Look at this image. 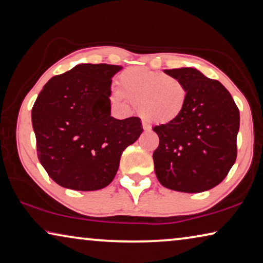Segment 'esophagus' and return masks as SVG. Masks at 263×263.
Segmentation results:
<instances>
[{"label":"esophagus","mask_w":263,"mask_h":263,"mask_svg":"<svg viewBox=\"0 0 263 263\" xmlns=\"http://www.w3.org/2000/svg\"><path fill=\"white\" fill-rule=\"evenodd\" d=\"M142 125H143V128H144V131H148V130H150V128H151L150 124L146 123V121H145V120H143V121H142Z\"/></svg>","instance_id":"34e87169"}]
</instances>
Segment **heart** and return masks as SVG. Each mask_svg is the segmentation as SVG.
Returning <instances> with one entry per match:
<instances>
[{"label":"heart","instance_id":"1","mask_svg":"<svg viewBox=\"0 0 263 263\" xmlns=\"http://www.w3.org/2000/svg\"><path fill=\"white\" fill-rule=\"evenodd\" d=\"M118 82L119 88L113 89L115 100L123 104L130 100L152 123H174L186 107L187 89L175 77L145 67H131L120 74Z\"/></svg>","mask_w":263,"mask_h":263}]
</instances>
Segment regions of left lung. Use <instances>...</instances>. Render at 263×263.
Wrapping results in <instances>:
<instances>
[{"instance_id":"8db88e82","label":"left lung","mask_w":263,"mask_h":263,"mask_svg":"<svg viewBox=\"0 0 263 263\" xmlns=\"http://www.w3.org/2000/svg\"><path fill=\"white\" fill-rule=\"evenodd\" d=\"M187 89L181 118L157 125L159 145L154 152L159 183L181 193H202L221 183L237 156L240 111L221 82L190 67L165 69Z\"/></svg>"}]
</instances>
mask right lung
<instances>
[{
  "instance_id": "right-lung-1",
  "label": "right lung",
  "mask_w": 263,
  "mask_h": 263,
  "mask_svg": "<svg viewBox=\"0 0 263 263\" xmlns=\"http://www.w3.org/2000/svg\"><path fill=\"white\" fill-rule=\"evenodd\" d=\"M120 66L81 64L53 77L31 108L37 158L59 185L78 191L107 186L123 151L143 132L138 117H111L112 77Z\"/></svg>"
}]
</instances>
